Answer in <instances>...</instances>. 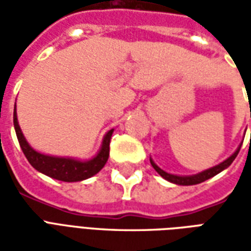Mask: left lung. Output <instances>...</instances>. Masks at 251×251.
Masks as SVG:
<instances>
[{
	"mask_svg": "<svg viewBox=\"0 0 251 251\" xmlns=\"http://www.w3.org/2000/svg\"><path fill=\"white\" fill-rule=\"evenodd\" d=\"M242 147V144L238 147V149L235 152L232 153L231 156L228 158H226L225 161H222L221 164H218L215 167H212V168H208L205 169V171H201L199 174L196 175H189V176H179V175H172V174H168V172H165L163 169L158 167L157 164L153 161L152 158H151V164H152V167L156 169V172H157L161 177H164L165 180H168L171 183H174V184H177V185H195V184H199V183H203L205 180L211 179V177H214L215 175L221 174L222 171H225L226 168H228L231 163L235 160L237 157V154L239 153V149Z\"/></svg>",
	"mask_w": 251,
	"mask_h": 251,
	"instance_id": "1",
	"label": "left lung"
}]
</instances>
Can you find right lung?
<instances>
[{
    "instance_id": "obj_1",
    "label": "right lung",
    "mask_w": 251,
    "mask_h": 251,
    "mask_svg": "<svg viewBox=\"0 0 251 251\" xmlns=\"http://www.w3.org/2000/svg\"><path fill=\"white\" fill-rule=\"evenodd\" d=\"M13 124L14 130L17 134V140L20 142V147L24 152L25 157L29 161V164L41 174L50 176L52 179L60 180V181H67V183H74V181H82L94 175H97L103 168L104 164L107 163L110 153V140L113 136L114 129L109 130L103 136L102 145L99 148L98 153L90 160H77L74 157H57V156H51V154H44L35 151L30 147L26 138L21 131V127L19 125L17 120V111L14 107L13 111Z\"/></svg>"
}]
</instances>
